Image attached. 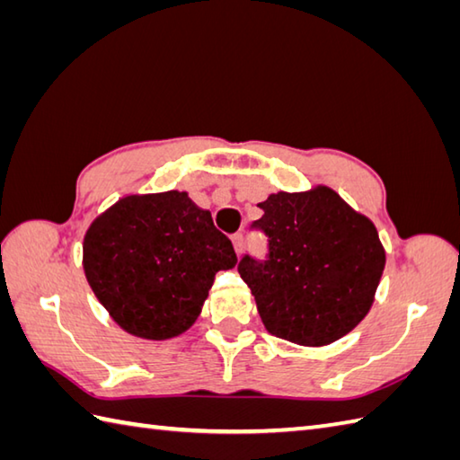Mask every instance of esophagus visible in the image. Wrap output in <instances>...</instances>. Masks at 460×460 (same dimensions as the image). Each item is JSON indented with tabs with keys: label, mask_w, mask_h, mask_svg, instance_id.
<instances>
[{
	"label": "esophagus",
	"mask_w": 460,
	"mask_h": 460,
	"mask_svg": "<svg viewBox=\"0 0 460 460\" xmlns=\"http://www.w3.org/2000/svg\"><path fill=\"white\" fill-rule=\"evenodd\" d=\"M231 243H233V249H235L237 255H241V251H243V235H241V233H235V235L231 237Z\"/></svg>",
	"instance_id": "1"
}]
</instances>
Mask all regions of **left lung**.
Here are the masks:
<instances>
[{"label":"left lung","instance_id":"obj_1","mask_svg":"<svg viewBox=\"0 0 460 460\" xmlns=\"http://www.w3.org/2000/svg\"><path fill=\"white\" fill-rule=\"evenodd\" d=\"M259 208L269 261L245 257L239 275L267 332L306 348L344 338L367 316L385 269L376 225L328 185L270 193Z\"/></svg>","mask_w":460,"mask_h":460}]
</instances>
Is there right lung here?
Listing matches in <instances>:
<instances>
[{"instance_id": "add662e5", "label": "right lung", "mask_w": 460, "mask_h": 460, "mask_svg": "<svg viewBox=\"0 0 460 460\" xmlns=\"http://www.w3.org/2000/svg\"><path fill=\"white\" fill-rule=\"evenodd\" d=\"M237 265L231 241L185 191L124 195L94 217L83 270L124 332L170 340L188 332L219 270Z\"/></svg>"}]
</instances>
